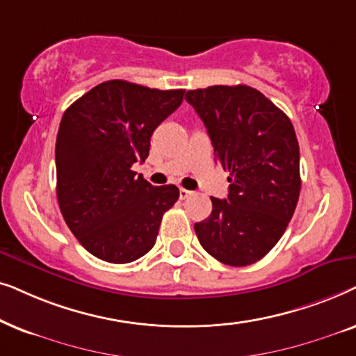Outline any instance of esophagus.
<instances>
[{
    "label": "esophagus",
    "instance_id": "34e87169",
    "mask_svg": "<svg viewBox=\"0 0 356 356\" xmlns=\"http://www.w3.org/2000/svg\"><path fill=\"white\" fill-rule=\"evenodd\" d=\"M192 193H193V192L187 191V188H181V191H179V197H181V200H186V198L191 197Z\"/></svg>",
    "mask_w": 356,
    "mask_h": 356
}]
</instances>
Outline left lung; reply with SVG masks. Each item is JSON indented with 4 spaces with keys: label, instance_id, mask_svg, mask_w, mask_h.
Masks as SVG:
<instances>
[{
    "label": "left lung",
    "instance_id": "obj_1",
    "mask_svg": "<svg viewBox=\"0 0 356 356\" xmlns=\"http://www.w3.org/2000/svg\"><path fill=\"white\" fill-rule=\"evenodd\" d=\"M186 101L205 123L216 161L229 172L225 200L195 234L211 257L231 267L257 262L275 248L301 191L300 145L291 120L257 89L210 86Z\"/></svg>",
    "mask_w": 356,
    "mask_h": 356
}]
</instances>
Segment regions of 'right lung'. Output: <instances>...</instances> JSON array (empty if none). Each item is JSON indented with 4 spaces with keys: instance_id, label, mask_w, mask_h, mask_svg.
Wrapping results in <instances>:
<instances>
[{
    "instance_id": "obj_1",
    "label": "right lung",
    "mask_w": 356,
    "mask_h": 356,
    "mask_svg": "<svg viewBox=\"0 0 356 356\" xmlns=\"http://www.w3.org/2000/svg\"><path fill=\"white\" fill-rule=\"evenodd\" d=\"M184 92L112 79L65 111L55 146L56 198L70 231L94 257L129 264L153 249L179 188L151 186L131 165L145 163L151 135Z\"/></svg>"
}]
</instances>
